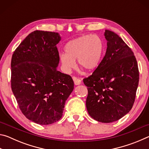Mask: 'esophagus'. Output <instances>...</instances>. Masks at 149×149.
<instances>
[{
	"label": "esophagus",
	"mask_w": 149,
	"mask_h": 149,
	"mask_svg": "<svg viewBox=\"0 0 149 149\" xmlns=\"http://www.w3.org/2000/svg\"><path fill=\"white\" fill-rule=\"evenodd\" d=\"M73 80H74V84L75 85H79L81 84V80L80 79H78L77 77H73Z\"/></svg>",
	"instance_id": "1"
}]
</instances>
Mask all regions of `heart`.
Segmentation results:
<instances>
[{"label":"heart","mask_w":149,"mask_h":149,"mask_svg":"<svg viewBox=\"0 0 149 149\" xmlns=\"http://www.w3.org/2000/svg\"><path fill=\"white\" fill-rule=\"evenodd\" d=\"M65 53L60 54L63 69L68 72L74 68L75 60L80 68L93 72L99 67L104 51V45L98 35H85L68 42Z\"/></svg>","instance_id":"1"}]
</instances>
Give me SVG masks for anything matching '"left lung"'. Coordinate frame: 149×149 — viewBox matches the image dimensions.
Masks as SVG:
<instances>
[{"label": "left lung", "mask_w": 149, "mask_h": 149, "mask_svg": "<svg viewBox=\"0 0 149 149\" xmlns=\"http://www.w3.org/2000/svg\"><path fill=\"white\" fill-rule=\"evenodd\" d=\"M104 57L93 74L84 79L87 87L89 116L102 123L116 122L130 112L135 101L139 74L134 54L119 35L106 29Z\"/></svg>", "instance_id": "8db88e82"}]
</instances>
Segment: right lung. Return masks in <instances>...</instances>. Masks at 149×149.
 <instances>
[{
	"label": "right lung",
	"instance_id": "add662e5",
	"mask_svg": "<svg viewBox=\"0 0 149 149\" xmlns=\"http://www.w3.org/2000/svg\"><path fill=\"white\" fill-rule=\"evenodd\" d=\"M60 40L58 33L37 30L27 35L12 57V92L25 116L40 125L62 118L74 88L72 78L57 70Z\"/></svg>",
	"mask_w": 149,
	"mask_h": 149
}]
</instances>
